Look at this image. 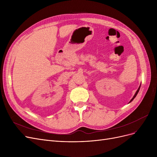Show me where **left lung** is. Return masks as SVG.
I'll list each match as a JSON object with an SVG mask.
<instances>
[{
    "instance_id": "8db88e82",
    "label": "left lung",
    "mask_w": 157,
    "mask_h": 157,
    "mask_svg": "<svg viewBox=\"0 0 157 157\" xmlns=\"http://www.w3.org/2000/svg\"><path fill=\"white\" fill-rule=\"evenodd\" d=\"M140 86H141V85H140ZM140 86L139 88H138V89H137V91H136V92L135 95H134V97H133V98H132V99H131V100H130V102H131L132 101H133V100H134V98H136V96H137V93H138V92H139V90H140Z\"/></svg>"
}]
</instances>
